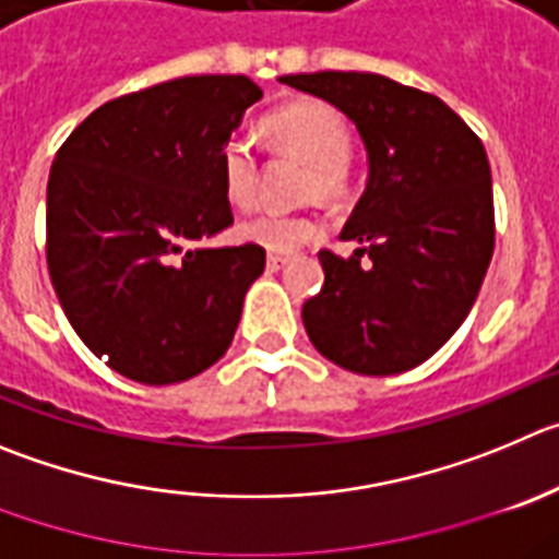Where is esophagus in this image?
<instances>
[{"label": "esophagus", "mask_w": 559, "mask_h": 559, "mask_svg": "<svg viewBox=\"0 0 559 559\" xmlns=\"http://www.w3.org/2000/svg\"><path fill=\"white\" fill-rule=\"evenodd\" d=\"M289 264V255H281V253H267V270H284Z\"/></svg>", "instance_id": "obj_1"}]
</instances>
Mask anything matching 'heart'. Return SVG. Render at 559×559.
Instances as JSON below:
<instances>
[{
  "mask_svg": "<svg viewBox=\"0 0 559 559\" xmlns=\"http://www.w3.org/2000/svg\"><path fill=\"white\" fill-rule=\"evenodd\" d=\"M270 143L306 165V195L320 203H342L353 192V134L338 109L325 102H297L278 109L264 121ZM223 185L228 201L250 206L255 198L259 162L253 145L245 138H231L221 154ZM317 234V223L306 215H253L239 223L245 242L262 245L275 253H289Z\"/></svg>",
  "mask_w": 559,
  "mask_h": 559,
  "instance_id": "obj_1",
  "label": "heart"
}]
</instances>
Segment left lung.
Instances as JSON below:
<instances>
[{
    "mask_svg": "<svg viewBox=\"0 0 559 559\" xmlns=\"http://www.w3.org/2000/svg\"><path fill=\"white\" fill-rule=\"evenodd\" d=\"M278 82L333 104L356 123L367 190L342 239L320 250L325 284L304 304L311 344L342 369L419 367L463 325L493 255L491 165L477 134L432 93L380 74L320 71Z\"/></svg>",
    "mask_w": 559,
    "mask_h": 559,
    "instance_id": "obj_1",
    "label": "left lung"
}]
</instances>
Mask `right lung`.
Listing matches in <instances>:
<instances>
[{
	"label": "right lung",
	"mask_w": 559,
	"mask_h": 559,
	"mask_svg": "<svg viewBox=\"0 0 559 559\" xmlns=\"http://www.w3.org/2000/svg\"><path fill=\"white\" fill-rule=\"evenodd\" d=\"M262 87L181 76L112 98L57 151L46 262L68 322L107 367L145 385L226 356L262 245L203 248L234 223L221 154Z\"/></svg>",
	"instance_id": "add662e5"
}]
</instances>
